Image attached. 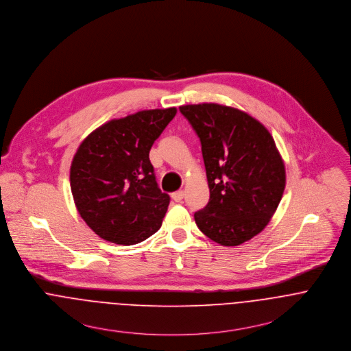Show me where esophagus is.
<instances>
[{
	"label": "esophagus",
	"instance_id": "1",
	"mask_svg": "<svg viewBox=\"0 0 351 351\" xmlns=\"http://www.w3.org/2000/svg\"><path fill=\"white\" fill-rule=\"evenodd\" d=\"M183 197H184V193H183V191H176V193L172 194V199H173L175 202H182Z\"/></svg>",
	"mask_w": 351,
	"mask_h": 351
}]
</instances>
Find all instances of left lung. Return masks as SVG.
I'll return each instance as SVG.
<instances>
[{
  "label": "left lung",
  "instance_id": "left-lung-1",
  "mask_svg": "<svg viewBox=\"0 0 351 351\" xmlns=\"http://www.w3.org/2000/svg\"><path fill=\"white\" fill-rule=\"evenodd\" d=\"M202 144L210 200L194 214L199 230L223 246L261 233L282 197L285 167L268 129L219 104L184 105Z\"/></svg>",
  "mask_w": 351,
  "mask_h": 351
}]
</instances>
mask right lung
I'll return each instance as SVG.
<instances>
[{
	"label": "right lung",
	"instance_id": "obj_1",
	"mask_svg": "<svg viewBox=\"0 0 351 351\" xmlns=\"http://www.w3.org/2000/svg\"><path fill=\"white\" fill-rule=\"evenodd\" d=\"M176 108L143 110L91 132L71 162L70 184L82 219L102 239L134 245L156 233L169 204L149 151Z\"/></svg>",
	"mask_w": 351,
	"mask_h": 351
}]
</instances>
